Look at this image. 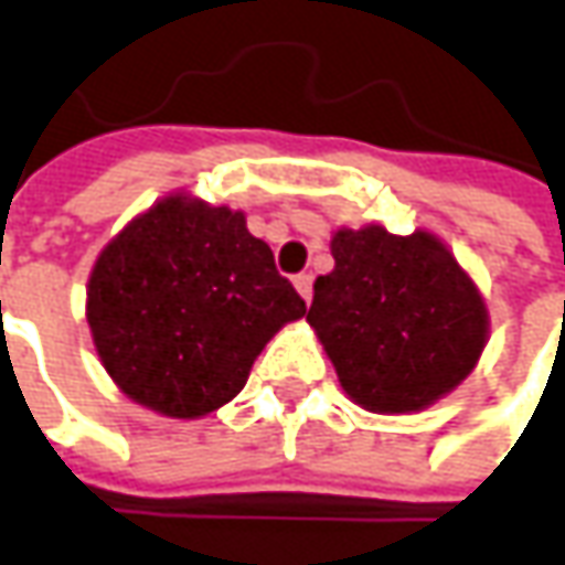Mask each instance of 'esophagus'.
<instances>
[{"instance_id": "obj_1", "label": "esophagus", "mask_w": 565, "mask_h": 565, "mask_svg": "<svg viewBox=\"0 0 565 565\" xmlns=\"http://www.w3.org/2000/svg\"><path fill=\"white\" fill-rule=\"evenodd\" d=\"M294 287H297L299 297L306 299V302H312V275H309V271L297 275V278H294Z\"/></svg>"}]
</instances>
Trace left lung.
Segmentation results:
<instances>
[{
	"mask_svg": "<svg viewBox=\"0 0 565 565\" xmlns=\"http://www.w3.org/2000/svg\"><path fill=\"white\" fill-rule=\"evenodd\" d=\"M331 253L306 321L355 405L424 412L470 377L489 343V309L436 234L337 228Z\"/></svg>",
	"mask_w": 565,
	"mask_h": 565,
	"instance_id": "left-lung-1",
	"label": "left lung"
}]
</instances>
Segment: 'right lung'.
I'll return each mask as SVG.
<instances>
[{"label": "right lung", "instance_id": "1", "mask_svg": "<svg viewBox=\"0 0 565 565\" xmlns=\"http://www.w3.org/2000/svg\"><path fill=\"white\" fill-rule=\"evenodd\" d=\"M302 315L244 213L182 191L138 213L86 284L92 343L110 380L175 420L232 402L268 340Z\"/></svg>", "mask_w": 565, "mask_h": 565}]
</instances>
